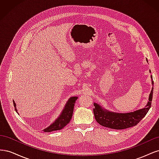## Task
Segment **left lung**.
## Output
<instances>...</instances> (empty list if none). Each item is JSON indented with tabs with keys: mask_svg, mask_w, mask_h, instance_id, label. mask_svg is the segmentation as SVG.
<instances>
[{
	"mask_svg": "<svg viewBox=\"0 0 159 159\" xmlns=\"http://www.w3.org/2000/svg\"><path fill=\"white\" fill-rule=\"evenodd\" d=\"M151 73V70H150ZM152 79V76H151ZM154 84L152 80V85ZM153 94V88L148 97V102L145 108L134 111L133 112L127 113H118L109 111L105 109L99 104L93 103L95 108L93 113L95 119L99 124L105 127L113 129H124L134 127L141 121V119L147 115L151 107Z\"/></svg>",
	"mask_w": 159,
	"mask_h": 159,
	"instance_id": "left-lung-1",
	"label": "left lung"
}]
</instances>
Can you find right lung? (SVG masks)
Returning <instances> with one entry per match:
<instances>
[{
    "label": "right lung",
    "instance_id": "obj_1",
    "mask_svg": "<svg viewBox=\"0 0 159 159\" xmlns=\"http://www.w3.org/2000/svg\"><path fill=\"white\" fill-rule=\"evenodd\" d=\"M77 99H78V97H71L68 101V102L66 103L64 109L62 111L58 118H57L54 123H52L49 127H48L46 129L43 130V131L44 132L58 131V130L63 129L66 125H68L72 117L74 105ZM13 104L14 108H15V111L17 112L18 111L16 109V103H14V101H13Z\"/></svg>",
    "mask_w": 159,
    "mask_h": 159
}]
</instances>
